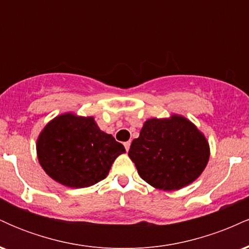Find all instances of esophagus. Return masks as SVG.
<instances>
[{
	"mask_svg": "<svg viewBox=\"0 0 249 249\" xmlns=\"http://www.w3.org/2000/svg\"><path fill=\"white\" fill-rule=\"evenodd\" d=\"M130 145H131V142H124L125 150H126V151L130 150Z\"/></svg>",
	"mask_w": 249,
	"mask_h": 249,
	"instance_id": "esophagus-1",
	"label": "esophagus"
}]
</instances>
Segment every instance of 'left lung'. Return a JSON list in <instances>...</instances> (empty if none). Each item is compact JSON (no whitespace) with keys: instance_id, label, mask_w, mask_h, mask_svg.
<instances>
[{"instance_id":"left-lung-1","label":"left lung","mask_w":249,"mask_h":249,"mask_svg":"<svg viewBox=\"0 0 249 249\" xmlns=\"http://www.w3.org/2000/svg\"><path fill=\"white\" fill-rule=\"evenodd\" d=\"M210 156L205 134L177 113L145 121L128 151L141 178L162 191H178L192 184L204 172Z\"/></svg>"}]
</instances>
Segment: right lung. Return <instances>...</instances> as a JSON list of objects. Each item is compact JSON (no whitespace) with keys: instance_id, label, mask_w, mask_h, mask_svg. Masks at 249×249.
I'll list each match as a JSON object with an SVG mask.
<instances>
[{"instance_id":"add662e5","label":"right lung","mask_w":249,"mask_h":249,"mask_svg":"<svg viewBox=\"0 0 249 249\" xmlns=\"http://www.w3.org/2000/svg\"><path fill=\"white\" fill-rule=\"evenodd\" d=\"M36 152L44 172L63 186L84 188L107 177L125 148L99 128L92 116L64 112L43 127Z\"/></svg>"}]
</instances>
